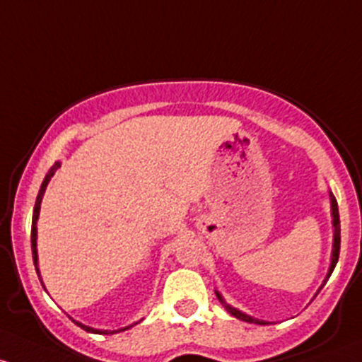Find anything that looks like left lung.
I'll return each instance as SVG.
<instances>
[{
	"mask_svg": "<svg viewBox=\"0 0 362 362\" xmlns=\"http://www.w3.org/2000/svg\"><path fill=\"white\" fill-rule=\"evenodd\" d=\"M329 202H331V218H333V221H331V225H333V249H331V263H329V270H327L326 277H324V282L322 286L326 284L327 279L331 277V274H333L334 267H337L338 263V256H340V214H338V204H337V199L333 197V193L329 192ZM320 286V288H322ZM319 288V291H320ZM317 291V293H319ZM317 293H315V296H317ZM216 296H218V300L221 301L223 305H225L226 310L230 312V314L233 315V317L240 319V320H245V322H255V324H268L267 320H262V319H256V317H251V315L244 314L242 310H238V308L232 307L230 303H226L225 298H223V294L219 291H216Z\"/></svg>",
	"mask_w": 362,
	"mask_h": 362,
	"instance_id": "left-lung-1",
	"label": "left lung"
}]
</instances>
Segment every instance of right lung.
Listing matches in <instances>:
<instances>
[{"label": "right lung", "mask_w": 362, "mask_h": 362, "mask_svg": "<svg viewBox=\"0 0 362 362\" xmlns=\"http://www.w3.org/2000/svg\"><path fill=\"white\" fill-rule=\"evenodd\" d=\"M59 167H61V162H55L54 165L50 167V170H48L47 173V176H45V180H43V182H42V186H40V192H38V197H36V204H35V209H33V225H31V251H33V262H35V268H36V274H38V277L42 279V275H40V264H38V218H40V209H42V200H43V195H45V189H47V186H48V182H50V180H52V176H54L55 174V170L59 169ZM42 286L45 288V284H43V281H42ZM45 291H47V289H45ZM74 320V319H73ZM74 322L78 324V326L81 327V329H85V331H88V333H104V334H107V333H120V331H125V329H129V327H132V326H136L137 322H134V324H130V326H125V327H120V329H115V331H110V329H95V327H90V326H87V324H81V322H78V320H74Z\"/></svg>", "instance_id": "1"}]
</instances>
